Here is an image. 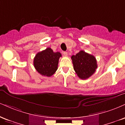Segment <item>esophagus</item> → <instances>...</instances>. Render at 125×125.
Listing matches in <instances>:
<instances>
[{"instance_id": "obj_1", "label": "esophagus", "mask_w": 125, "mask_h": 125, "mask_svg": "<svg viewBox=\"0 0 125 125\" xmlns=\"http://www.w3.org/2000/svg\"><path fill=\"white\" fill-rule=\"evenodd\" d=\"M63 54L64 56H67V52H63Z\"/></svg>"}]
</instances>
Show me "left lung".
Returning a JSON list of instances; mask_svg holds the SVG:
<instances>
[{
  "mask_svg": "<svg viewBox=\"0 0 125 125\" xmlns=\"http://www.w3.org/2000/svg\"><path fill=\"white\" fill-rule=\"evenodd\" d=\"M73 68L80 79L85 80L91 77L97 68L96 59L93 55L80 51L72 56Z\"/></svg>",
  "mask_w": 125,
  "mask_h": 125,
  "instance_id": "left-lung-1",
  "label": "left lung"
}]
</instances>
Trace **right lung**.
Returning a JSON list of instances; mask_svg holds the SVG:
<instances>
[{"mask_svg": "<svg viewBox=\"0 0 125 125\" xmlns=\"http://www.w3.org/2000/svg\"><path fill=\"white\" fill-rule=\"evenodd\" d=\"M61 56L60 52H54L51 48H48L37 53L34 59V66L40 74L51 77L58 69L59 59Z\"/></svg>", "mask_w": 125, "mask_h": 125, "instance_id": "add662e5", "label": "right lung"}]
</instances>
